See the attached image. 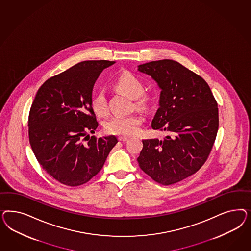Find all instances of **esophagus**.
Listing matches in <instances>:
<instances>
[{"mask_svg":"<svg viewBox=\"0 0 251 251\" xmlns=\"http://www.w3.org/2000/svg\"><path fill=\"white\" fill-rule=\"evenodd\" d=\"M119 141H121V142H125V141H128L129 140V137L127 136H119Z\"/></svg>","mask_w":251,"mask_h":251,"instance_id":"1","label":"esophagus"}]
</instances>
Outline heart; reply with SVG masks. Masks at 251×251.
<instances>
[{"instance_id": "obj_1", "label": "heart", "mask_w": 251, "mask_h": 251, "mask_svg": "<svg viewBox=\"0 0 251 251\" xmlns=\"http://www.w3.org/2000/svg\"><path fill=\"white\" fill-rule=\"evenodd\" d=\"M112 86L130 99H134L137 107H145L150 101V96L145 93L142 82L129 72H123L112 81ZM92 108L99 116H105L108 112L106 95L99 91L92 99ZM144 116L138 113L127 116H115L105 123V130L114 135H133L140 130Z\"/></svg>"}]
</instances>
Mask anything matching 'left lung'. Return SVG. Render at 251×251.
<instances>
[{
	"label": "left lung",
	"instance_id": "1",
	"mask_svg": "<svg viewBox=\"0 0 251 251\" xmlns=\"http://www.w3.org/2000/svg\"><path fill=\"white\" fill-rule=\"evenodd\" d=\"M161 89L152 128L168 131L164 140H143L137 161L145 174L162 185L196 173L212 151L219 117L217 102L205 80L172 60L138 66Z\"/></svg>",
	"mask_w": 251,
	"mask_h": 251
}]
</instances>
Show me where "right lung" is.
<instances>
[{
    "label": "right lung",
    "mask_w": 251,
    "mask_h": 251,
    "mask_svg": "<svg viewBox=\"0 0 251 251\" xmlns=\"http://www.w3.org/2000/svg\"><path fill=\"white\" fill-rule=\"evenodd\" d=\"M115 61H84L50 77L32 103L28 136L39 165L57 181L70 187L88 182L99 173L116 137H89L99 126L92 108L94 84Z\"/></svg>",
    "instance_id": "right-lung-1"
}]
</instances>
